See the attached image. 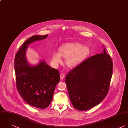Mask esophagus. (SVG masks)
Segmentation results:
<instances>
[{
    "instance_id": "34e87169",
    "label": "esophagus",
    "mask_w": 128,
    "mask_h": 128,
    "mask_svg": "<svg viewBox=\"0 0 128 128\" xmlns=\"http://www.w3.org/2000/svg\"><path fill=\"white\" fill-rule=\"evenodd\" d=\"M65 77V75H64V74L63 73H62V74H60V78H61V79H63Z\"/></svg>"
}]
</instances>
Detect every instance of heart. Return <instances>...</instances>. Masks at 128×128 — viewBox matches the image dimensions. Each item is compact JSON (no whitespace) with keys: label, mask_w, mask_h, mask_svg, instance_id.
<instances>
[{"label":"heart","mask_w":128,"mask_h":128,"mask_svg":"<svg viewBox=\"0 0 128 128\" xmlns=\"http://www.w3.org/2000/svg\"><path fill=\"white\" fill-rule=\"evenodd\" d=\"M58 52H54L52 56L53 63L57 66L62 62V56L66 57V64L69 68L78 64L88 54L89 48L78 42H68L62 44Z\"/></svg>","instance_id":"heart-1"}]
</instances>
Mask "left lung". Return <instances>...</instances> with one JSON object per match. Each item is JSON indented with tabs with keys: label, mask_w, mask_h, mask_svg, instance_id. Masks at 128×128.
Wrapping results in <instances>:
<instances>
[{
	"label": "left lung",
	"mask_w": 128,
	"mask_h": 128,
	"mask_svg": "<svg viewBox=\"0 0 128 128\" xmlns=\"http://www.w3.org/2000/svg\"><path fill=\"white\" fill-rule=\"evenodd\" d=\"M112 66L104 48L103 53L84 60L66 75L69 97L74 108L88 110L104 99L108 92Z\"/></svg>",
	"instance_id": "left-lung-1"
}]
</instances>
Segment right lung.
Masks as SVG:
<instances>
[{
	"label": "right lung",
	"mask_w": 128,
	"mask_h": 128,
	"mask_svg": "<svg viewBox=\"0 0 128 128\" xmlns=\"http://www.w3.org/2000/svg\"><path fill=\"white\" fill-rule=\"evenodd\" d=\"M48 36H34L28 38L20 46L14 60L18 90L28 104L39 108H46L52 102L56 85L60 80V74L44 60L31 66L26 60V52L28 44Z\"/></svg>",
	"instance_id": "1"
}]
</instances>
